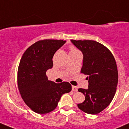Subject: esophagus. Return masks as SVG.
Instances as JSON below:
<instances>
[{"mask_svg":"<svg viewBox=\"0 0 129 129\" xmlns=\"http://www.w3.org/2000/svg\"><path fill=\"white\" fill-rule=\"evenodd\" d=\"M72 91H74V92H76V91H77V87L76 86H74V85H72Z\"/></svg>","mask_w":129,"mask_h":129,"instance_id":"1","label":"esophagus"}]
</instances>
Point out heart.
<instances>
[{
    "mask_svg": "<svg viewBox=\"0 0 129 129\" xmlns=\"http://www.w3.org/2000/svg\"><path fill=\"white\" fill-rule=\"evenodd\" d=\"M69 49H70V52L69 54H73V53H76V52H79V50L75 48L73 46H70L69 47Z\"/></svg>",
    "mask_w": 129,
    "mask_h": 129,
    "instance_id": "obj_1",
    "label": "heart"
}]
</instances>
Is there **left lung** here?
<instances>
[{
  "mask_svg": "<svg viewBox=\"0 0 129 129\" xmlns=\"http://www.w3.org/2000/svg\"><path fill=\"white\" fill-rule=\"evenodd\" d=\"M82 52L83 66L80 72L87 75V89H78L85 101L78 104L79 109L89 114L104 110L112 101L118 83V71L115 58L103 44L91 40H71Z\"/></svg>",
  "mask_w": 129,
  "mask_h": 129,
  "instance_id": "1",
  "label": "left lung"
}]
</instances>
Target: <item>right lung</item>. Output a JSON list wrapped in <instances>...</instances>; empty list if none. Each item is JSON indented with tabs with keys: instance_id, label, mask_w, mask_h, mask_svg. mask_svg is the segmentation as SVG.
Listing matches in <instances>:
<instances>
[{
	"instance_id": "right-lung-1",
	"label": "right lung",
	"mask_w": 129,
	"mask_h": 129,
	"mask_svg": "<svg viewBox=\"0 0 129 129\" xmlns=\"http://www.w3.org/2000/svg\"><path fill=\"white\" fill-rule=\"evenodd\" d=\"M66 40L45 39L36 42L23 54L17 72L20 95L34 112L47 114L57 107L61 96L69 93L72 86L67 82L57 84L48 80L46 71L53 66L55 52Z\"/></svg>"
}]
</instances>
